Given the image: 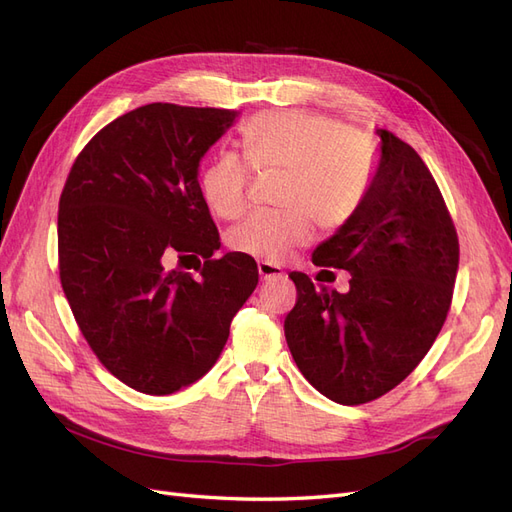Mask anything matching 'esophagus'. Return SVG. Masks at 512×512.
I'll use <instances>...</instances> for the list:
<instances>
[{"label":"esophagus","mask_w":512,"mask_h":512,"mask_svg":"<svg viewBox=\"0 0 512 512\" xmlns=\"http://www.w3.org/2000/svg\"><path fill=\"white\" fill-rule=\"evenodd\" d=\"M258 275L260 282H269V280H284V269L280 265H273V262H258Z\"/></svg>","instance_id":"obj_1"}]
</instances>
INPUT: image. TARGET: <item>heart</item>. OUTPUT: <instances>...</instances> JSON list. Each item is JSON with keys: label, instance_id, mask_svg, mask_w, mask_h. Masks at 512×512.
I'll list each match as a JSON object with an SVG mask.
<instances>
[{"label": "heart", "instance_id": "heart-1", "mask_svg": "<svg viewBox=\"0 0 512 512\" xmlns=\"http://www.w3.org/2000/svg\"><path fill=\"white\" fill-rule=\"evenodd\" d=\"M243 151L256 170H282L284 213L250 215L228 230L235 254L265 262L284 260L320 228H339L352 218L367 192L371 156L342 121L301 111L262 113L243 130ZM207 209L235 220L247 207L250 168L232 153L207 164L198 179Z\"/></svg>", "mask_w": 512, "mask_h": 512}]
</instances>
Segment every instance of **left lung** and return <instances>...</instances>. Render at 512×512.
Listing matches in <instances>:
<instances>
[{"instance_id": "1", "label": "left lung", "mask_w": 512, "mask_h": 512, "mask_svg": "<svg viewBox=\"0 0 512 512\" xmlns=\"http://www.w3.org/2000/svg\"><path fill=\"white\" fill-rule=\"evenodd\" d=\"M352 218L312 252L344 269L350 290L292 271L299 299L284 333L307 382L344 406L367 404L410 376L438 337L459 269L457 232L418 153L386 130Z\"/></svg>"}]
</instances>
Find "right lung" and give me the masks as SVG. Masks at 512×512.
<instances>
[{
    "mask_svg": "<svg viewBox=\"0 0 512 512\" xmlns=\"http://www.w3.org/2000/svg\"><path fill=\"white\" fill-rule=\"evenodd\" d=\"M239 113L147 104L102 128L59 198L61 288L100 363L130 389L170 395L220 359L258 284L252 256L220 250L200 162ZM204 258L196 281L170 270Z\"/></svg>",
    "mask_w": 512,
    "mask_h": 512,
    "instance_id": "right-lung-1",
    "label": "right lung"
}]
</instances>
